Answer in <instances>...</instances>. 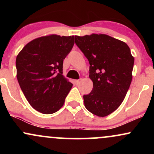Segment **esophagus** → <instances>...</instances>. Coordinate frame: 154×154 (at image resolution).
Listing matches in <instances>:
<instances>
[{"instance_id":"34e87169","label":"esophagus","mask_w":154,"mask_h":154,"mask_svg":"<svg viewBox=\"0 0 154 154\" xmlns=\"http://www.w3.org/2000/svg\"><path fill=\"white\" fill-rule=\"evenodd\" d=\"M79 82H80V80H79V79H76V80H75V84L76 85H78Z\"/></svg>"}]
</instances>
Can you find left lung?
I'll list each match as a JSON object with an SVG mask.
<instances>
[{
  "mask_svg": "<svg viewBox=\"0 0 154 154\" xmlns=\"http://www.w3.org/2000/svg\"><path fill=\"white\" fill-rule=\"evenodd\" d=\"M90 63L93 91L83 95L85 106L95 115L108 116L122 103L131 84L134 57L125 42L105 34L75 37Z\"/></svg>",
  "mask_w": 154,
  "mask_h": 154,
  "instance_id": "8db88e82",
  "label": "left lung"
}]
</instances>
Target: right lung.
Wrapping results in <instances>:
<instances>
[{
	"instance_id": "1",
	"label": "right lung",
	"mask_w": 154,
	"mask_h": 154,
	"mask_svg": "<svg viewBox=\"0 0 154 154\" xmlns=\"http://www.w3.org/2000/svg\"><path fill=\"white\" fill-rule=\"evenodd\" d=\"M74 44L75 36L50 35L32 40L17 55L19 86L31 106L42 114L59 111L72 89L62 71Z\"/></svg>"
}]
</instances>
